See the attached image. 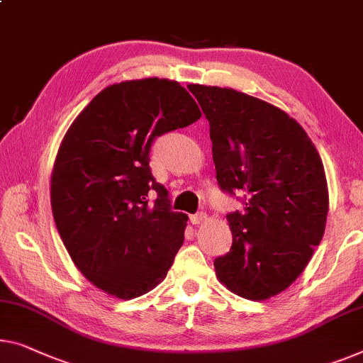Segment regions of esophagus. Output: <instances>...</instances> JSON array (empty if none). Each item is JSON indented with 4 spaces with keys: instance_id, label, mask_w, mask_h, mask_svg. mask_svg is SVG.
Here are the masks:
<instances>
[{
    "instance_id": "esophagus-1",
    "label": "esophagus",
    "mask_w": 363,
    "mask_h": 363,
    "mask_svg": "<svg viewBox=\"0 0 363 363\" xmlns=\"http://www.w3.org/2000/svg\"><path fill=\"white\" fill-rule=\"evenodd\" d=\"M191 223L192 225H200V223H203L205 220H207V213H203V212H200V213H196V215H191Z\"/></svg>"
}]
</instances>
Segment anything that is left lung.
Returning <instances> with one entry per match:
<instances>
[{
	"label": "left lung",
	"instance_id": "left-lung-1",
	"mask_svg": "<svg viewBox=\"0 0 363 363\" xmlns=\"http://www.w3.org/2000/svg\"><path fill=\"white\" fill-rule=\"evenodd\" d=\"M210 123L216 181L245 194L230 213L233 245L216 257L221 284L262 301L300 277L323 240L329 210L326 172L298 122L269 102L231 88L189 84Z\"/></svg>",
	"mask_w": 363,
	"mask_h": 363
}]
</instances>
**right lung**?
I'll return each instance as SVG.
<instances>
[{
    "label": "right lung",
    "mask_w": 363,
    "mask_h": 363,
    "mask_svg": "<svg viewBox=\"0 0 363 363\" xmlns=\"http://www.w3.org/2000/svg\"><path fill=\"white\" fill-rule=\"evenodd\" d=\"M200 116L177 81L128 79L96 94L65 133L50 179L53 218L74 266L104 294H148L174 262L187 215L171 212L148 155L156 137ZM150 190L159 192L155 206Z\"/></svg>",
    "instance_id": "1"
}]
</instances>
